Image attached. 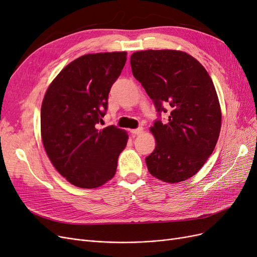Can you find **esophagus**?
Returning a JSON list of instances; mask_svg holds the SVG:
<instances>
[{
    "label": "esophagus",
    "mask_w": 257,
    "mask_h": 257,
    "mask_svg": "<svg viewBox=\"0 0 257 257\" xmlns=\"http://www.w3.org/2000/svg\"><path fill=\"white\" fill-rule=\"evenodd\" d=\"M143 127H137V128H134V130H131V133L133 135H139L141 133H143Z\"/></svg>",
    "instance_id": "obj_1"
}]
</instances>
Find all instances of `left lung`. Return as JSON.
Wrapping results in <instances>:
<instances>
[{
  "instance_id": "obj_1",
  "label": "left lung",
  "mask_w": 257,
  "mask_h": 257,
  "mask_svg": "<svg viewBox=\"0 0 257 257\" xmlns=\"http://www.w3.org/2000/svg\"><path fill=\"white\" fill-rule=\"evenodd\" d=\"M131 66L159 115L150 128L157 146L146 158L148 170L164 182L186 180L203 167L220 135L222 115L213 82L183 51H137ZM162 112L169 114L166 123L159 119Z\"/></svg>"
}]
</instances>
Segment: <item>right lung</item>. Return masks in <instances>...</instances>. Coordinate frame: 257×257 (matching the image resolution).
<instances>
[{
    "instance_id": "1",
    "label": "right lung",
    "mask_w": 257,
    "mask_h": 257,
    "mask_svg": "<svg viewBox=\"0 0 257 257\" xmlns=\"http://www.w3.org/2000/svg\"><path fill=\"white\" fill-rule=\"evenodd\" d=\"M125 62L124 51L85 54L62 69L45 94L41 110L45 150L58 172L79 188L94 189L110 180L126 146L125 131L114 125L96 128Z\"/></svg>"
}]
</instances>
